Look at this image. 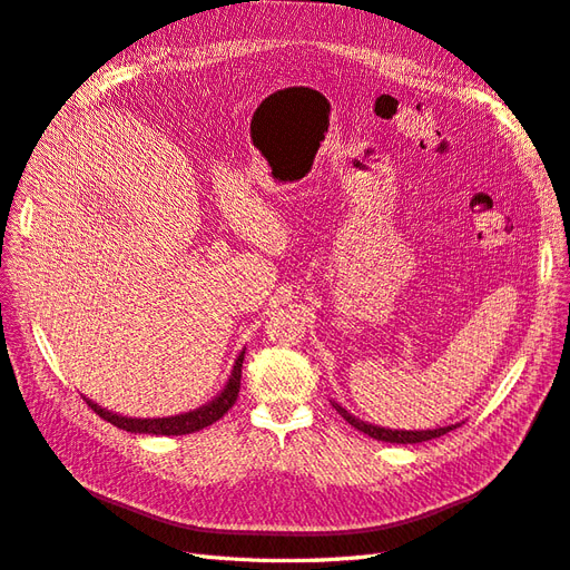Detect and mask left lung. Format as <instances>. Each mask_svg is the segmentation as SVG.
Listing matches in <instances>:
<instances>
[{
	"mask_svg": "<svg viewBox=\"0 0 570 570\" xmlns=\"http://www.w3.org/2000/svg\"><path fill=\"white\" fill-rule=\"evenodd\" d=\"M333 406L340 411V416L347 421L350 425H354L356 430H361V433H366L375 440H383V442H396V444H416V442H425V440H433V438H440V435H446L450 430H454L456 425H444V428H438V430H390V428H377V425H371V423H364L354 419L352 413L344 411L340 404L333 402Z\"/></svg>",
	"mask_w": 570,
	"mask_h": 570,
	"instance_id": "8db88e82",
	"label": "left lung"
}]
</instances>
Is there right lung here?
<instances>
[{"label":"right lung","instance_id":"obj_1","mask_svg":"<svg viewBox=\"0 0 570 570\" xmlns=\"http://www.w3.org/2000/svg\"><path fill=\"white\" fill-rule=\"evenodd\" d=\"M243 361H245V352L237 356L233 373L228 377L226 387L216 396L214 402H209L206 406H199L195 411L180 413V416H168V419H128V416H118V413H111L107 409L97 406L95 402H88V406L97 413L99 419L109 421L111 425L128 430V433H142V435H189L197 433V430L216 423L218 419H223V413H228V409L237 402L239 394V377H243Z\"/></svg>","mask_w":570,"mask_h":570}]
</instances>
